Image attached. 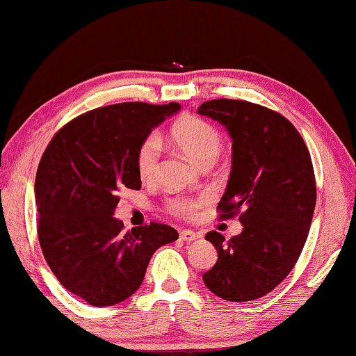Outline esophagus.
<instances>
[{
	"label": "esophagus",
	"instance_id": "1",
	"mask_svg": "<svg viewBox=\"0 0 356 356\" xmlns=\"http://www.w3.org/2000/svg\"><path fill=\"white\" fill-rule=\"evenodd\" d=\"M197 238H199V234L191 232V229H182V232H180V239H182L184 242H193Z\"/></svg>",
	"mask_w": 356,
	"mask_h": 356
}]
</instances>
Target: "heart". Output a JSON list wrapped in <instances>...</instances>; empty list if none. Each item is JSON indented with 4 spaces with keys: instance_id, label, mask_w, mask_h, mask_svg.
Returning <instances> with one entry per match:
<instances>
[{
    "instance_id": "obj_1",
    "label": "heart",
    "mask_w": 356,
    "mask_h": 356,
    "mask_svg": "<svg viewBox=\"0 0 356 356\" xmlns=\"http://www.w3.org/2000/svg\"><path fill=\"white\" fill-rule=\"evenodd\" d=\"M171 140L191 160L202 166L214 162L222 151V137L213 124L196 117H186L176 123L171 129ZM137 171L143 180L156 176L159 166V142L154 136L145 138L137 149ZM168 208L176 214H193L197 204L191 199L176 197L168 202Z\"/></svg>"
}]
</instances>
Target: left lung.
Segmentation results:
<instances>
[{
    "mask_svg": "<svg viewBox=\"0 0 356 356\" xmlns=\"http://www.w3.org/2000/svg\"><path fill=\"white\" fill-rule=\"evenodd\" d=\"M197 114L232 137V172L218 210L222 219L241 214L243 225L229 241L207 233L218 262L202 280L225 301H252L285 280L307 241L316 205L310 152L287 118L261 104L218 99Z\"/></svg>",
    "mask_w": 356,
    "mask_h": 356,
    "instance_id": "obj_1",
    "label": "left lung"
}]
</instances>
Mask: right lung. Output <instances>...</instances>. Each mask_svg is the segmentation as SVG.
I'll use <instances>...</instances> for the list:
<instances>
[{
  "instance_id": "obj_1",
  "label": "right lung",
  "mask_w": 356,
  "mask_h": 356,
  "mask_svg": "<svg viewBox=\"0 0 356 356\" xmlns=\"http://www.w3.org/2000/svg\"><path fill=\"white\" fill-rule=\"evenodd\" d=\"M179 103H117L65 124L35 177L38 239L66 290L94 307L124 301L140 287L151 256L179 233L151 222L124 232L114 218L122 188L140 190L137 149Z\"/></svg>"
}]
</instances>
